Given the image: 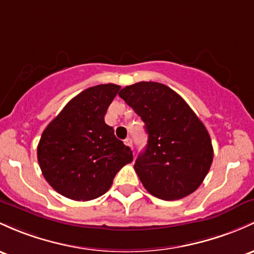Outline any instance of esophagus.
Returning <instances> with one entry per match:
<instances>
[{
    "label": "esophagus",
    "instance_id": "obj_1",
    "mask_svg": "<svg viewBox=\"0 0 254 254\" xmlns=\"http://www.w3.org/2000/svg\"><path fill=\"white\" fill-rule=\"evenodd\" d=\"M124 143L127 144V147H132V141H131V138H130V137H127V138H125V140H124Z\"/></svg>",
    "mask_w": 254,
    "mask_h": 254
}]
</instances>
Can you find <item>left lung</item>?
<instances>
[{"instance_id":"obj_1","label":"left lung","mask_w":254,"mask_h":254,"mask_svg":"<svg viewBox=\"0 0 254 254\" xmlns=\"http://www.w3.org/2000/svg\"><path fill=\"white\" fill-rule=\"evenodd\" d=\"M144 123L148 142L135 161L136 174L153 196L182 199L199 188L213 160L205 125L176 91L138 82L118 94Z\"/></svg>"}]
</instances>
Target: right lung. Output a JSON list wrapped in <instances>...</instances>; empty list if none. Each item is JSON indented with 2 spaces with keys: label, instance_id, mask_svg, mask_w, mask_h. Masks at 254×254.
<instances>
[{
  "label": "right lung",
  "instance_id": "add662e5",
  "mask_svg": "<svg viewBox=\"0 0 254 254\" xmlns=\"http://www.w3.org/2000/svg\"><path fill=\"white\" fill-rule=\"evenodd\" d=\"M121 86L85 89L49 123L41 136L37 159L44 178L58 193L88 201L104 195L132 152L105 123L108 106Z\"/></svg>",
  "mask_w": 254,
  "mask_h": 254
}]
</instances>
